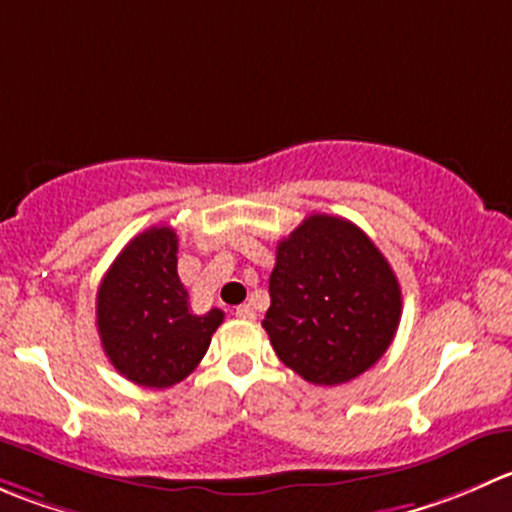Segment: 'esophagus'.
I'll list each match as a JSON object with an SVG mask.
<instances>
[{"instance_id":"1","label":"esophagus","mask_w":512,"mask_h":512,"mask_svg":"<svg viewBox=\"0 0 512 512\" xmlns=\"http://www.w3.org/2000/svg\"><path fill=\"white\" fill-rule=\"evenodd\" d=\"M235 315L240 317V320H255V310H252L250 305H240V307H235Z\"/></svg>"}]
</instances>
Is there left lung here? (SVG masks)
<instances>
[{"instance_id":"left-lung-1","label":"left lung","mask_w":512,"mask_h":512,"mask_svg":"<svg viewBox=\"0 0 512 512\" xmlns=\"http://www.w3.org/2000/svg\"><path fill=\"white\" fill-rule=\"evenodd\" d=\"M403 312L398 277L350 220L310 215L277 242L270 310L272 350L312 385H342L370 370Z\"/></svg>"}]
</instances>
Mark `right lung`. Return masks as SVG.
<instances>
[{
    "mask_svg": "<svg viewBox=\"0 0 512 512\" xmlns=\"http://www.w3.org/2000/svg\"><path fill=\"white\" fill-rule=\"evenodd\" d=\"M225 312L195 315L177 275V235L150 227L124 247L97 290V330L119 375L142 388L185 380L210 347Z\"/></svg>",
    "mask_w": 512,
    "mask_h": 512,
    "instance_id": "right-lung-1",
    "label": "right lung"
}]
</instances>
